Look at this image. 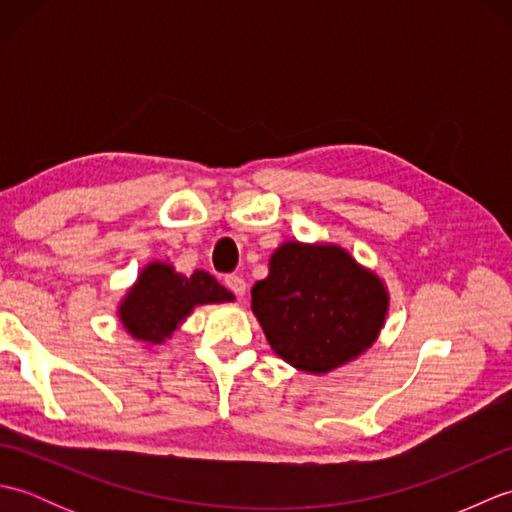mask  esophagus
<instances>
[{
    "label": "esophagus",
    "instance_id": "34e87169",
    "mask_svg": "<svg viewBox=\"0 0 512 512\" xmlns=\"http://www.w3.org/2000/svg\"><path fill=\"white\" fill-rule=\"evenodd\" d=\"M224 284H226L228 290H233L237 297H244V295H246V281H244L242 277L226 275V277H224Z\"/></svg>",
    "mask_w": 512,
    "mask_h": 512
}]
</instances>
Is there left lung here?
Returning a JSON list of instances; mask_svg holds the SVG:
<instances>
[{"label":"left lung","mask_w":512,"mask_h":512,"mask_svg":"<svg viewBox=\"0 0 512 512\" xmlns=\"http://www.w3.org/2000/svg\"><path fill=\"white\" fill-rule=\"evenodd\" d=\"M273 352L299 372L330 374L367 352L383 330L389 290L339 244L288 239L250 290Z\"/></svg>","instance_id":"left-lung-1"}]
</instances>
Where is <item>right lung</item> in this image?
Returning a JSON list of instances; mask_svg holds the SVG:
<instances>
[{
    "instance_id": "add662e5",
    "label": "right lung",
    "mask_w": 512,
    "mask_h": 512,
    "mask_svg": "<svg viewBox=\"0 0 512 512\" xmlns=\"http://www.w3.org/2000/svg\"><path fill=\"white\" fill-rule=\"evenodd\" d=\"M228 301H235V295L213 275L204 270L182 275L167 259H156L140 270L116 314L125 332L149 347L171 339L198 306Z\"/></svg>"
}]
</instances>
